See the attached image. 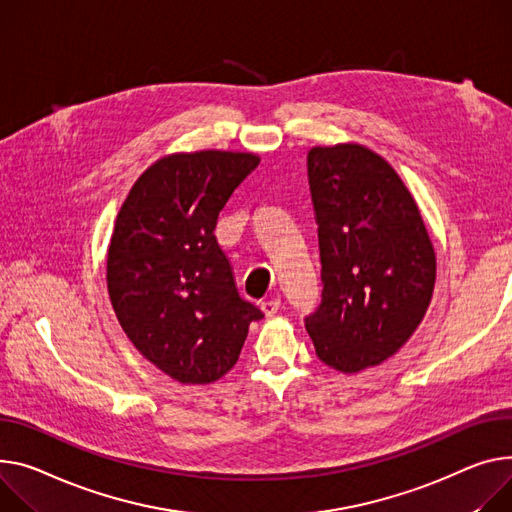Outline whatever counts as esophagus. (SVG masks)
<instances>
[{
    "label": "esophagus",
    "instance_id": "1",
    "mask_svg": "<svg viewBox=\"0 0 512 512\" xmlns=\"http://www.w3.org/2000/svg\"><path fill=\"white\" fill-rule=\"evenodd\" d=\"M280 304H282L280 298H267V300L261 302V311H263L267 317H274V315L280 311Z\"/></svg>",
    "mask_w": 512,
    "mask_h": 512
}]
</instances>
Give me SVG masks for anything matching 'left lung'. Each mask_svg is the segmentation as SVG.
<instances>
[{
    "mask_svg": "<svg viewBox=\"0 0 512 512\" xmlns=\"http://www.w3.org/2000/svg\"><path fill=\"white\" fill-rule=\"evenodd\" d=\"M319 226L323 300L306 317L317 356L354 374L399 352L434 292L436 253L395 168L360 144L306 154Z\"/></svg>",
    "mask_w": 512,
    "mask_h": 512,
    "instance_id": "1",
    "label": "left lung"
}]
</instances>
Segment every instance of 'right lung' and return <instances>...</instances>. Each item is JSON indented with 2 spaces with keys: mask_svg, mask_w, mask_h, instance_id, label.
Returning a JSON list of instances; mask_svg holds the SVG:
<instances>
[{
  "mask_svg": "<svg viewBox=\"0 0 512 512\" xmlns=\"http://www.w3.org/2000/svg\"><path fill=\"white\" fill-rule=\"evenodd\" d=\"M259 164L251 152L199 150L158 158L129 189L107 253L115 315L158 370L208 385L236 364L263 313L236 292L214 228Z\"/></svg>",
  "mask_w": 512,
  "mask_h": 512,
  "instance_id": "add662e5",
  "label": "right lung"
}]
</instances>
